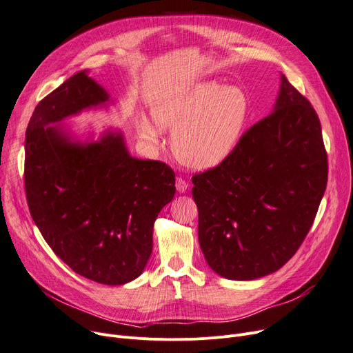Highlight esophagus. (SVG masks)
Listing matches in <instances>:
<instances>
[{
    "instance_id": "obj_1",
    "label": "esophagus",
    "mask_w": 353,
    "mask_h": 353,
    "mask_svg": "<svg viewBox=\"0 0 353 353\" xmlns=\"http://www.w3.org/2000/svg\"><path fill=\"white\" fill-rule=\"evenodd\" d=\"M175 187L178 192H185L188 190V182L182 178H176L175 181Z\"/></svg>"
}]
</instances>
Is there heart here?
<instances>
[{
    "instance_id": "b5f03b06",
    "label": "heart",
    "mask_w": 353,
    "mask_h": 353,
    "mask_svg": "<svg viewBox=\"0 0 353 353\" xmlns=\"http://www.w3.org/2000/svg\"><path fill=\"white\" fill-rule=\"evenodd\" d=\"M250 114V99L240 86L203 81L166 96L150 108L154 123L141 117L139 141L149 149L162 146L161 130L172 129L176 159L194 170L221 163L237 146Z\"/></svg>"
}]
</instances>
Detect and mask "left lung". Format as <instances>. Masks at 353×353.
<instances>
[{
    "label": "left lung",
    "mask_w": 353,
    "mask_h": 353,
    "mask_svg": "<svg viewBox=\"0 0 353 353\" xmlns=\"http://www.w3.org/2000/svg\"><path fill=\"white\" fill-rule=\"evenodd\" d=\"M192 183L198 240L212 270L230 280L277 272L306 239L327 183L321 121L309 100L281 74L273 112Z\"/></svg>",
    "instance_id": "8db88e82"
}]
</instances>
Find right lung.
<instances>
[{
    "mask_svg": "<svg viewBox=\"0 0 353 353\" xmlns=\"http://www.w3.org/2000/svg\"><path fill=\"white\" fill-rule=\"evenodd\" d=\"M108 103L86 70L46 96L26 132L24 183L30 214L56 256L83 277L119 286L143 272L154 223L175 195V172L130 157L121 130L81 142L60 125Z\"/></svg>",
    "mask_w": 353,
    "mask_h": 353,
    "instance_id": "add662e5",
    "label": "right lung"
}]
</instances>
